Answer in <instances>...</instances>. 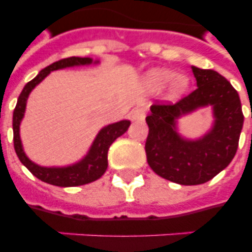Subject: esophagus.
I'll use <instances>...</instances> for the list:
<instances>
[{
	"label": "esophagus",
	"instance_id": "34e87169",
	"mask_svg": "<svg viewBox=\"0 0 252 252\" xmlns=\"http://www.w3.org/2000/svg\"><path fill=\"white\" fill-rule=\"evenodd\" d=\"M146 116V110L144 107H137V108H134L132 112H130V118L132 120H136V122H141L144 120Z\"/></svg>",
	"mask_w": 252,
	"mask_h": 252
}]
</instances>
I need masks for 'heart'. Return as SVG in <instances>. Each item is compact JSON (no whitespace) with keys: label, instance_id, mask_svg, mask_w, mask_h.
I'll list each match as a JSON object with an SVG mask.
<instances>
[{"label":"heart","instance_id":"obj_1","mask_svg":"<svg viewBox=\"0 0 252 252\" xmlns=\"http://www.w3.org/2000/svg\"><path fill=\"white\" fill-rule=\"evenodd\" d=\"M171 95L180 96L186 93L189 86V80L186 76H176V73L171 69H154L149 72L146 77V82L152 87H162L171 82Z\"/></svg>","mask_w":252,"mask_h":252}]
</instances>
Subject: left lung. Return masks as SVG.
Returning a JSON list of instances; mask_svg holds the SVG:
<instances>
[{
	"label": "left lung",
	"instance_id": "8db88e82",
	"mask_svg": "<svg viewBox=\"0 0 252 252\" xmlns=\"http://www.w3.org/2000/svg\"><path fill=\"white\" fill-rule=\"evenodd\" d=\"M192 72L196 90L176 103H156L146 116L148 163L157 175L183 186L205 183L227 167L237 153L243 126L241 99L230 82L212 69L192 66ZM207 105L214 108L212 129L197 140L182 138L176 120Z\"/></svg>",
	"mask_w": 252,
	"mask_h": 252
}]
</instances>
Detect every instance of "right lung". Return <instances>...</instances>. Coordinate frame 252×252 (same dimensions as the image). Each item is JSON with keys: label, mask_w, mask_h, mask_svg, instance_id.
I'll return each instance as SVG.
<instances>
[{"label": "right lung", "mask_w": 252, "mask_h": 252, "mask_svg": "<svg viewBox=\"0 0 252 252\" xmlns=\"http://www.w3.org/2000/svg\"><path fill=\"white\" fill-rule=\"evenodd\" d=\"M98 63V61H95ZM93 64V59L90 57H68L63 59L44 68L33 80H31L22 90L19 98H18L17 106L14 108L13 114V132H14V149L17 153L19 161L29 168L32 175H35L41 182L59 186V187H76L94 182L99 179L106 172L108 161H107V153L110 149L111 144L124 134L130 126L129 120H122V122L114 123L110 126H104L99 130L98 136L95 137L93 145H91L86 157L82 158L80 162L74 165L66 166V167H43L32 161H30L29 157L23 152V146L19 136V126L26 111V103L30 93L36 85H39L49 73L59 69L76 66V65H89Z\"/></svg>", "instance_id": "obj_1"}]
</instances>
